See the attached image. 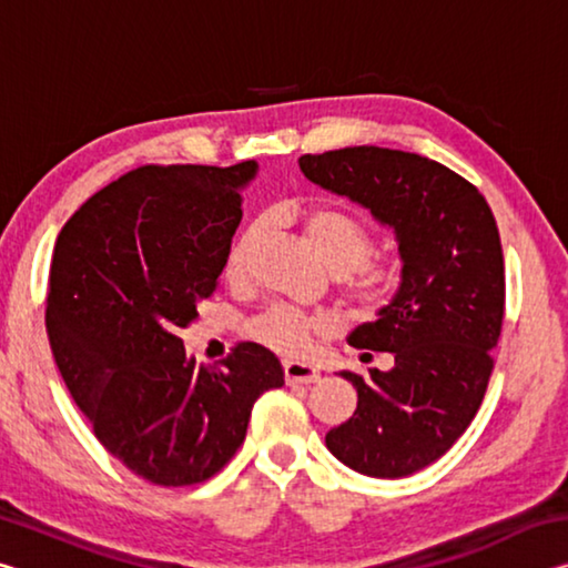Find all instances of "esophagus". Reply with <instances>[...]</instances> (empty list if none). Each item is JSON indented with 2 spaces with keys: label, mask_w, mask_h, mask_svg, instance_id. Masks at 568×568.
Instances as JSON below:
<instances>
[{
  "label": "esophagus",
  "mask_w": 568,
  "mask_h": 568,
  "mask_svg": "<svg viewBox=\"0 0 568 568\" xmlns=\"http://www.w3.org/2000/svg\"><path fill=\"white\" fill-rule=\"evenodd\" d=\"M283 371H285L287 386H307V383H315L321 378V373L315 365H307L301 361H285Z\"/></svg>",
  "instance_id": "esophagus-1"
}]
</instances>
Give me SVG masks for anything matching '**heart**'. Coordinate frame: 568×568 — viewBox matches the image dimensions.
Listing matches in <instances>:
<instances>
[{"instance_id": "b5f03b06", "label": "heart", "mask_w": 568, "mask_h": 568, "mask_svg": "<svg viewBox=\"0 0 568 568\" xmlns=\"http://www.w3.org/2000/svg\"><path fill=\"white\" fill-rule=\"evenodd\" d=\"M305 235L321 255V261L335 275L345 276V291L365 311H378L386 305L398 285V267L386 261H371L373 235L358 217L338 207H311L303 215ZM261 223H250L230 245L225 271L240 277L247 267L250 250L261 237ZM331 328L323 315L297 311L293 305H273L261 318L253 321V335L277 353L297 355L311 348L313 341Z\"/></svg>"}]
</instances>
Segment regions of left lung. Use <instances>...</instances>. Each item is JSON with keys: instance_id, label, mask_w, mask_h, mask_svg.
I'll use <instances>...</instances> for the list:
<instances>
[{"instance_id": "obj_1", "label": "left lung", "mask_w": 568, "mask_h": 568, "mask_svg": "<svg viewBox=\"0 0 568 568\" xmlns=\"http://www.w3.org/2000/svg\"><path fill=\"white\" fill-rule=\"evenodd\" d=\"M297 165L388 225L403 261L396 297L348 335L353 348L393 353L396 365L368 378L341 371L358 408L325 446L358 474L410 476L456 444L491 378L506 303L494 213L468 180L413 152L361 145Z\"/></svg>"}]
</instances>
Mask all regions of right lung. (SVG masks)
Returning a JSON list of instances; mask_svg holds the SVG:
<instances>
[{
    "label": "right lung",
    "instance_id": "1",
    "mask_svg": "<svg viewBox=\"0 0 568 568\" xmlns=\"http://www.w3.org/2000/svg\"><path fill=\"white\" fill-rule=\"evenodd\" d=\"M255 172L253 160L138 168L57 235L44 315L54 363L100 444L150 484L215 476L243 446L253 403L285 383L263 345L197 368L178 335L215 293Z\"/></svg>",
    "mask_w": 568,
    "mask_h": 568
}]
</instances>
